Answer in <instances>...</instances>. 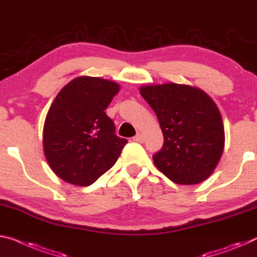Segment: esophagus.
Listing matches in <instances>:
<instances>
[{
    "label": "esophagus",
    "instance_id": "34e87169",
    "mask_svg": "<svg viewBox=\"0 0 257 257\" xmlns=\"http://www.w3.org/2000/svg\"><path fill=\"white\" fill-rule=\"evenodd\" d=\"M133 140L135 141V142H137V143H143V142H144V136L142 135L141 133H138L137 135L133 138Z\"/></svg>",
    "mask_w": 257,
    "mask_h": 257
}]
</instances>
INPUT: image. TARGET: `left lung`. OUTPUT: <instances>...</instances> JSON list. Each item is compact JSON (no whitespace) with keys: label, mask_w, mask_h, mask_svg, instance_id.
<instances>
[{"label":"left lung","mask_w":257,"mask_h":257,"mask_svg":"<svg viewBox=\"0 0 257 257\" xmlns=\"http://www.w3.org/2000/svg\"><path fill=\"white\" fill-rule=\"evenodd\" d=\"M141 95L156 112L164 146L153 161L170 181L198 184L216 168L224 150L221 113L201 89L185 84L145 85Z\"/></svg>","instance_id":"left-lung-1"}]
</instances>
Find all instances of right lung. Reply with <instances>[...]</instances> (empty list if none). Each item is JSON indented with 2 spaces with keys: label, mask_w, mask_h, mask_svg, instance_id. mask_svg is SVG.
Listing matches in <instances>:
<instances>
[{
  "label": "right lung",
  "mask_w": 257,
  "mask_h": 257,
  "mask_svg": "<svg viewBox=\"0 0 257 257\" xmlns=\"http://www.w3.org/2000/svg\"><path fill=\"white\" fill-rule=\"evenodd\" d=\"M120 85L80 76L56 96L44 121L43 150L50 168L63 181L88 186L111 169L127 140L115 135L105 109Z\"/></svg>",
  "instance_id": "obj_1"
}]
</instances>
